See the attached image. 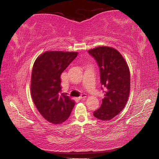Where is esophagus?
Listing matches in <instances>:
<instances>
[{"label":"esophagus","mask_w":159,"mask_h":159,"mask_svg":"<svg viewBox=\"0 0 159 159\" xmlns=\"http://www.w3.org/2000/svg\"><path fill=\"white\" fill-rule=\"evenodd\" d=\"M86 95L84 94H82L80 96H79L78 98H79V100H82V99H85V98H86Z\"/></svg>","instance_id":"34e87169"}]
</instances>
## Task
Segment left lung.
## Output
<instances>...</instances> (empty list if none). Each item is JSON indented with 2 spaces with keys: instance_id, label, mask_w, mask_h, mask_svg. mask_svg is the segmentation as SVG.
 <instances>
[{
  "instance_id": "obj_1",
  "label": "left lung",
  "mask_w": 159,
  "mask_h": 159,
  "mask_svg": "<svg viewBox=\"0 0 159 159\" xmlns=\"http://www.w3.org/2000/svg\"><path fill=\"white\" fill-rule=\"evenodd\" d=\"M88 52L98 63L101 83L106 87L102 105L93 114L98 120H110L123 110L129 98V66L121 54L114 48L99 46Z\"/></svg>"
}]
</instances>
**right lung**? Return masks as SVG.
Masks as SVG:
<instances>
[{"label": "right lung", "instance_id": "1", "mask_svg": "<svg viewBox=\"0 0 159 159\" xmlns=\"http://www.w3.org/2000/svg\"><path fill=\"white\" fill-rule=\"evenodd\" d=\"M78 52L47 51L35 59L33 65L30 90L39 114L53 124L69 118L75 101L61 93V75L76 58Z\"/></svg>", "mask_w": 159, "mask_h": 159}]
</instances>
